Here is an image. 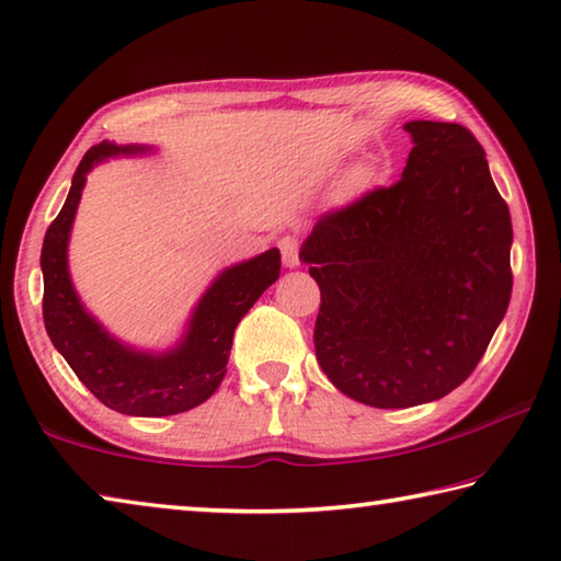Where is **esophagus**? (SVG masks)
<instances>
[{"label": "esophagus", "instance_id": "34e87169", "mask_svg": "<svg viewBox=\"0 0 561 561\" xmlns=\"http://www.w3.org/2000/svg\"><path fill=\"white\" fill-rule=\"evenodd\" d=\"M279 250H282V262L284 267H299V240L297 237H282L279 240Z\"/></svg>", "mask_w": 561, "mask_h": 561}]
</instances>
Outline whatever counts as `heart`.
Segmentation results:
<instances>
[{"label": "heart", "instance_id": "heart-1", "mask_svg": "<svg viewBox=\"0 0 561 561\" xmlns=\"http://www.w3.org/2000/svg\"><path fill=\"white\" fill-rule=\"evenodd\" d=\"M378 175H381V168H378L376 158H360L356 163H351L344 173H341L334 197L339 205H351L371 193L374 185L378 183Z\"/></svg>", "mask_w": 561, "mask_h": 561}]
</instances>
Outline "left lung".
I'll return each instance as SVG.
<instances>
[{
	"label": "left lung",
	"mask_w": 561,
	"mask_h": 561,
	"mask_svg": "<svg viewBox=\"0 0 561 561\" xmlns=\"http://www.w3.org/2000/svg\"><path fill=\"white\" fill-rule=\"evenodd\" d=\"M403 128L413 148L401 180L321 217L299 250L321 289V371L374 408L458 388L512 294V220L485 150L458 123Z\"/></svg>",
	"instance_id": "obj_1"
}]
</instances>
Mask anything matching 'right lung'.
Masks as SVG:
<instances>
[{
    "label": "right lung",
    "instance_id": "right-lung-1",
    "mask_svg": "<svg viewBox=\"0 0 561 561\" xmlns=\"http://www.w3.org/2000/svg\"><path fill=\"white\" fill-rule=\"evenodd\" d=\"M156 153L153 146H116L101 140L76 168L71 190L42 247L44 327L54 348L79 381L103 405L123 415L163 417L205 403L227 374L232 336L240 319L279 277L277 247L225 267L190 311L173 346L138 348L126 344L83 307L69 272V240L87 175L108 158Z\"/></svg>",
    "mask_w": 561,
    "mask_h": 561
}]
</instances>
